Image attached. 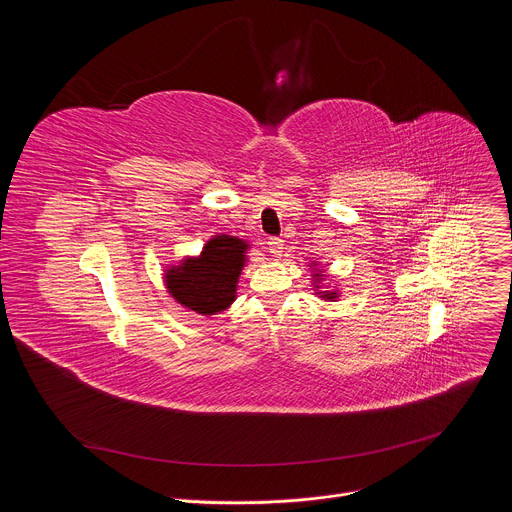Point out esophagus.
<instances>
[{
    "instance_id": "esophagus-1",
    "label": "esophagus",
    "mask_w": 512,
    "mask_h": 512,
    "mask_svg": "<svg viewBox=\"0 0 512 512\" xmlns=\"http://www.w3.org/2000/svg\"><path fill=\"white\" fill-rule=\"evenodd\" d=\"M267 249H269V253H271V255L279 257V255L283 253V241H281V239H277V237H271V239L267 241Z\"/></svg>"
}]
</instances>
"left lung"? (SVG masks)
I'll return each mask as SVG.
<instances>
[{"mask_svg":"<svg viewBox=\"0 0 512 512\" xmlns=\"http://www.w3.org/2000/svg\"><path fill=\"white\" fill-rule=\"evenodd\" d=\"M310 267H316V269H314V273H312L314 287H316V294H318L322 300H326V302H336V298H340V296H338V289H322L324 271H322V269H318V263H316V261H312V263H310Z\"/></svg>","mask_w":512,"mask_h":512,"instance_id":"left-lung-1","label":"left lung"}]
</instances>
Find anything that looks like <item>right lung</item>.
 I'll return each mask as SVG.
<instances>
[{"mask_svg": "<svg viewBox=\"0 0 512 512\" xmlns=\"http://www.w3.org/2000/svg\"><path fill=\"white\" fill-rule=\"evenodd\" d=\"M249 243L218 233L206 241L200 255L186 257L164 273L168 294L186 310L214 316L237 300L239 275L247 263Z\"/></svg>", "mask_w": 512, "mask_h": 512, "instance_id": "1", "label": "right lung"}]
</instances>
